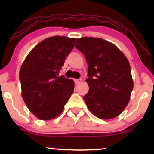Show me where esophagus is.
<instances>
[{
  "label": "esophagus",
  "mask_w": 154,
  "mask_h": 154,
  "mask_svg": "<svg viewBox=\"0 0 154 154\" xmlns=\"http://www.w3.org/2000/svg\"><path fill=\"white\" fill-rule=\"evenodd\" d=\"M81 80H82V79H74V81H75V84H78V83H79V82H81Z\"/></svg>",
  "instance_id": "1"
}]
</instances>
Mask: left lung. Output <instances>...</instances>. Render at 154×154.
I'll list each match as a JSON object with an SVG mask.
<instances>
[{
  "label": "left lung",
  "instance_id": "obj_1",
  "mask_svg": "<svg viewBox=\"0 0 154 154\" xmlns=\"http://www.w3.org/2000/svg\"><path fill=\"white\" fill-rule=\"evenodd\" d=\"M75 47L88 63L89 91L83 99L88 109L100 119L116 117L128 106L133 89L128 59L114 44L101 38H77Z\"/></svg>",
  "mask_w": 154,
  "mask_h": 154
}]
</instances>
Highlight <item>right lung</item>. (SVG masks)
<instances>
[{
    "label": "right lung",
    "instance_id": "right-lung-1",
    "mask_svg": "<svg viewBox=\"0 0 154 154\" xmlns=\"http://www.w3.org/2000/svg\"><path fill=\"white\" fill-rule=\"evenodd\" d=\"M75 40L63 36L45 39L29 52L21 66L22 98L38 119L51 120L59 116L73 93L74 81L59 76V72Z\"/></svg>",
    "mask_w": 154,
    "mask_h": 154
}]
</instances>
